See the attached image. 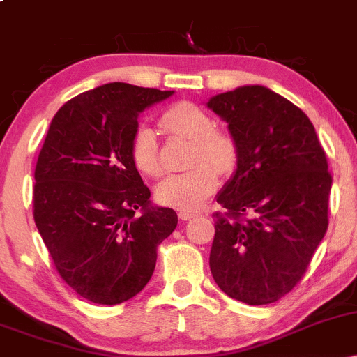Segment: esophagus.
Instances as JSON below:
<instances>
[{"instance_id": "34e87169", "label": "esophagus", "mask_w": 357, "mask_h": 357, "mask_svg": "<svg viewBox=\"0 0 357 357\" xmlns=\"http://www.w3.org/2000/svg\"><path fill=\"white\" fill-rule=\"evenodd\" d=\"M196 215H198L196 211H179V218H181V220H190Z\"/></svg>"}]
</instances>
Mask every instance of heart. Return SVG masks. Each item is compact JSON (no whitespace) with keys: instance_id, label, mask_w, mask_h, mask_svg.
I'll return each mask as SVG.
<instances>
[{"instance_id":"1","label":"heart","mask_w":357,"mask_h":357,"mask_svg":"<svg viewBox=\"0 0 357 357\" xmlns=\"http://www.w3.org/2000/svg\"><path fill=\"white\" fill-rule=\"evenodd\" d=\"M161 126L171 136L191 141L186 173L167 178L155 190V198L165 206L192 211L206 202L218 186V174H231L240 159L236 137L228 129L213 127L206 110L192 102H178L162 114ZM130 158L139 173L159 178L162 162L155 134L151 127L139 126L130 139Z\"/></svg>"}]
</instances>
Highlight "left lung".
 Masks as SVG:
<instances>
[{
  "label": "left lung",
  "instance_id": "obj_1",
  "mask_svg": "<svg viewBox=\"0 0 357 357\" xmlns=\"http://www.w3.org/2000/svg\"><path fill=\"white\" fill-rule=\"evenodd\" d=\"M228 122L240 159L216 202L211 275L228 297L273 304L304 277L329 225L333 176L310 119L252 85L208 102Z\"/></svg>",
  "mask_w": 357,
  "mask_h": 357
}]
</instances>
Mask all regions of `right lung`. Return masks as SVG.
I'll list each match as a JSON object with an SVG mask.
<instances>
[{
  "label": "right lung",
  "instance_id": "obj_1",
  "mask_svg": "<svg viewBox=\"0 0 357 357\" xmlns=\"http://www.w3.org/2000/svg\"><path fill=\"white\" fill-rule=\"evenodd\" d=\"M169 96L122 82L80 93L55 114L38 154L36 228L65 284L93 304L137 296L178 225L171 208H149L130 158L139 114ZM137 209L145 213L136 217Z\"/></svg>",
  "mask_w": 357,
  "mask_h": 357
}]
</instances>
